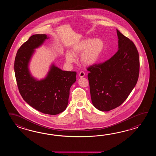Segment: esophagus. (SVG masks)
I'll use <instances>...</instances> for the list:
<instances>
[{"instance_id":"1","label":"esophagus","mask_w":156,"mask_h":156,"mask_svg":"<svg viewBox=\"0 0 156 156\" xmlns=\"http://www.w3.org/2000/svg\"><path fill=\"white\" fill-rule=\"evenodd\" d=\"M85 73L83 71H81L79 73V76L80 77H83L85 76Z\"/></svg>"}]
</instances>
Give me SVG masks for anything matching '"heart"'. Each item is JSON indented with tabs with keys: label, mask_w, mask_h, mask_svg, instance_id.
<instances>
[{
	"label": "heart",
	"mask_w": 156,
	"mask_h": 156,
	"mask_svg": "<svg viewBox=\"0 0 156 156\" xmlns=\"http://www.w3.org/2000/svg\"><path fill=\"white\" fill-rule=\"evenodd\" d=\"M104 48V42L103 40L89 38L74 45L72 53L67 52L66 60L68 63H73L75 61V56L82 53L81 62L86 66H92L99 60Z\"/></svg>",
	"instance_id": "heart-1"
}]
</instances>
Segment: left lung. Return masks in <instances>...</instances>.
<instances>
[{
    "label": "left lung",
    "instance_id": "left-lung-1",
    "mask_svg": "<svg viewBox=\"0 0 156 156\" xmlns=\"http://www.w3.org/2000/svg\"><path fill=\"white\" fill-rule=\"evenodd\" d=\"M119 50L103 63L89 67L87 77L93 105L108 112L122 104L136 86L139 57L134 43L116 30Z\"/></svg>",
    "mask_w": 156,
    "mask_h": 156
}]
</instances>
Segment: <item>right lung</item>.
Segmentation results:
<instances>
[{
  "mask_svg": "<svg viewBox=\"0 0 156 156\" xmlns=\"http://www.w3.org/2000/svg\"><path fill=\"white\" fill-rule=\"evenodd\" d=\"M46 34H34L20 46L14 61L17 86L24 100L41 113L56 115L66 109L70 89L76 80V72L62 71L52 65L45 79L38 81L28 70L34 52L47 39Z\"/></svg>",
  "mask_w": 156,
  "mask_h": 156,
  "instance_id": "obj_1",
  "label": "right lung"
}]
</instances>
